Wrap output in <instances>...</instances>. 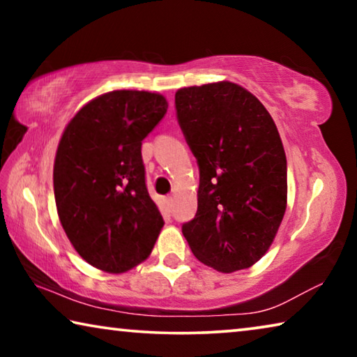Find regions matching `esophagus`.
I'll list each match as a JSON object with an SVG mask.
<instances>
[{"instance_id": "obj_1", "label": "esophagus", "mask_w": 357, "mask_h": 357, "mask_svg": "<svg viewBox=\"0 0 357 357\" xmlns=\"http://www.w3.org/2000/svg\"><path fill=\"white\" fill-rule=\"evenodd\" d=\"M164 204H165L167 211H172V208H173V198L172 197H167L165 200H164Z\"/></svg>"}]
</instances>
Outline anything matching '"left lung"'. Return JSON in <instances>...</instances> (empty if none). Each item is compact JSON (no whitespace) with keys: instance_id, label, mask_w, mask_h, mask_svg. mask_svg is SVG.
I'll use <instances>...</instances> for the list:
<instances>
[{"instance_id":"left-lung-1","label":"left lung","mask_w":357,"mask_h":357,"mask_svg":"<svg viewBox=\"0 0 357 357\" xmlns=\"http://www.w3.org/2000/svg\"><path fill=\"white\" fill-rule=\"evenodd\" d=\"M178 123L200 168L198 209L183 225L193 255L219 273L255 264L287 209V155L269 112L231 82L181 88Z\"/></svg>"}]
</instances>
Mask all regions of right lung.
Instances as JSON below:
<instances>
[{
  "label": "right lung",
  "mask_w": 357,
  "mask_h": 357,
  "mask_svg": "<svg viewBox=\"0 0 357 357\" xmlns=\"http://www.w3.org/2000/svg\"><path fill=\"white\" fill-rule=\"evenodd\" d=\"M167 108L159 93H105L74 114L59 140V222L78 255L104 273L123 274L144 261L164 227L144 183L142 142Z\"/></svg>",
  "instance_id": "add662e5"
}]
</instances>
